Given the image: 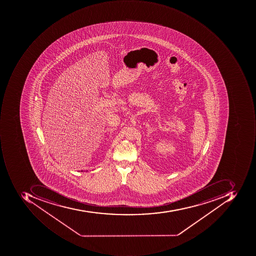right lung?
I'll return each instance as SVG.
<instances>
[{"mask_svg": "<svg viewBox=\"0 0 256 256\" xmlns=\"http://www.w3.org/2000/svg\"><path fill=\"white\" fill-rule=\"evenodd\" d=\"M82 172H83V170H82Z\"/></svg>", "mask_w": 256, "mask_h": 256, "instance_id": "1", "label": "right lung"}]
</instances>
